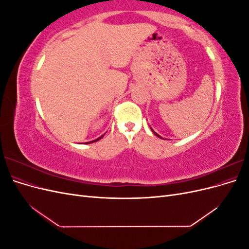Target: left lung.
<instances>
[{"instance_id":"obj_1","label":"left lung","mask_w":249,"mask_h":249,"mask_svg":"<svg viewBox=\"0 0 249 249\" xmlns=\"http://www.w3.org/2000/svg\"><path fill=\"white\" fill-rule=\"evenodd\" d=\"M150 130H152V131H153V132H154V130H153V129H152V127H150ZM154 134H155V135H156V136H158V137H159V138H162V137H161V136H160V135H158V134H157V133H156V132H154Z\"/></svg>"}]
</instances>
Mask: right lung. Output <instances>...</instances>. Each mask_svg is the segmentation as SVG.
I'll return each mask as SVG.
<instances>
[{
    "label": "right lung",
    "instance_id": "1",
    "mask_svg": "<svg viewBox=\"0 0 249 249\" xmlns=\"http://www.w3.org/2000/svg\"><path fill=\"white\" fill-rule=\"evenodd\" d=\"M104 137V135H103V136H101V137H99V138H97V139H95V140H93V141H90V142H87V144H89V143H92V142H95V141H97V140H100L101 138H103Z\"/></svg>",
    "mask_w": 249,
    "mask_h": 249
}]
</instances>
